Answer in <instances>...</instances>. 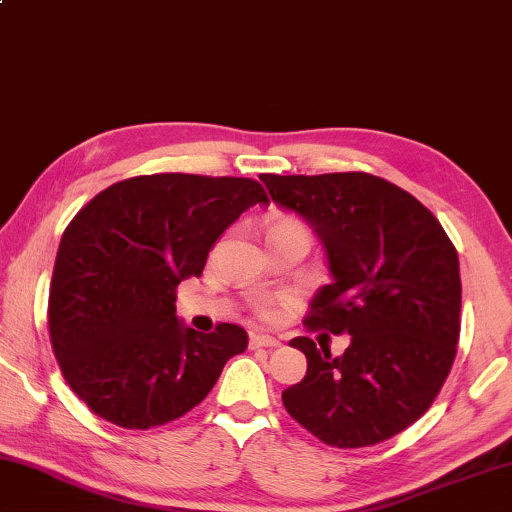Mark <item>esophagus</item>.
<instances>
[{
	"instance_id": "esophagus-1",
	"label": "esophagus",
	"mask_w": 512,
	"mask_h": 512,
	"mask_svg": "<svg viewBox=\"0 0 512 512\" xmlns=\"http://www.w3.org/2000/svg\"><path fill=\"white\" fill-rule=\"evenodd\" d=\"M249 345L251 348H277V345H281V341L267 334H251Z\"/></svg>"
}]
</instances>
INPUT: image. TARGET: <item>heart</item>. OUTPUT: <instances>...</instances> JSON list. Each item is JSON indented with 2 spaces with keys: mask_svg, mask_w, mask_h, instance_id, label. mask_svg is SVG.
I'll list each match as a JSON object with an SVG mask.
<instances>
[{
  "mask_svg": "<svg viewBox=\"0 0 512 512\" xmlns=\"http://www.w3.org/2000/svg\"><path fill=\"white\" fill-rule=\"evenodd\" d=\"M272 229H306V226L300 222V219H295V217H279L277 222L270 226V231ZM251 309H254L256 318H261L265 322L277 320V316H279L277 300H274V297H267V295L254 297V300H251Z\"/></svg>",
  "mask_w": 512,
  "mask_h": 512,
  "instance_id": "b5f03b06",
  "label": "heart"
}]
</instances>
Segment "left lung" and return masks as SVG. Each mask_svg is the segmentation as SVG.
<instances>
[{
    "label": "left lung",
    "mask_w": 512,
    "mask_h": 512,
    "mask_svg": "<svg viewBox=\"0 0 512 512\" xmlns=\"http://www.w3.org/2000/svg\"><path fill=\"white\" fill-rule=\"evenodd\" d=\"M281 208L320 235L332 281L311 302L306 329L350 334L341 357L297 336L306 375L283 407L320 442L361 448L391 439L428 412L451 373L462 283L437 217L380 176L263 174Z\"/></svg>",
    "instance_id": "obj_1"
}]
</instances>
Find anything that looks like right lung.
<instances>
[{
	"mask_svg": "<svg viewBox=\"0 0 512 512\" xmlns=\"http://www.w3.org/2000/svg\"><path fill=\"white\" fill-rule=\"evenodd\" d=\"M254 178L153 174L109 185L77 212L54 261L47 327L61 375L93 414L130 430L180 419L208 396L247 332L176 318V288L247 208Z\"/></svg>",
	"mask_w": 512,
	"mask_h": 512,
	"instance_id": "1",
	"label": "right lung"
}]
</instances>
